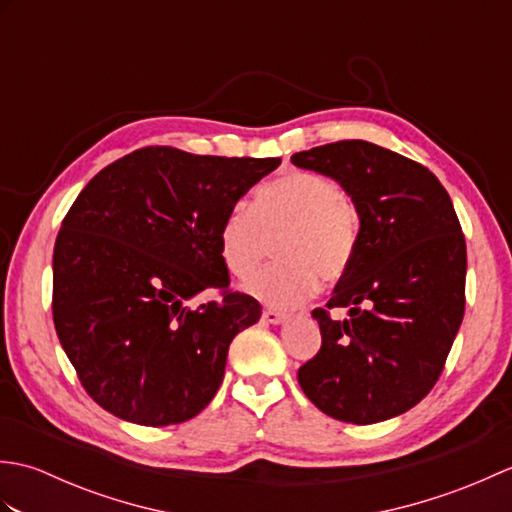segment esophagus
<instances>
[{"instance_id":"esophagus-1","label":"esophagus","mask_w":512,"mask_h":512,"mask_svg":"<svg viewBox=\"0 0 512 512\" xmlns=\"http://www.w3.org/2000/svg\"><path fill=\"white\" fill-rule=\"evenodd\" d=\"M262 319L266 321V323H273V325H279V323H284L286 319H288V314L286 312H279V310H264L262 312Z\"/></svg>"}]
</instances>
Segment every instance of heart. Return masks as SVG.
<instances>
[{
  "instance_id": "heart-1",
  "label": "heart",
  "mask_w": 512,
  "mask_h": 512,
  "mask_svg": "<svg viewBox=\"0 0 512 512\" xmlns=\"http://www.w3.org/2000/svg\"><path fill=\"white\" fill-rule=\"evenodd\" d=\"M358 220L339 184L312 171H288L255 193L253 209L235 204L224 215L217 246L224 268L237 279L255 275L268 257L277 264L244 284L250 297L275 308L306 303L323 281H336L356 250Z\"/></svg>"
}]
</instances>
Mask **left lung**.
Wrapping results in <instances>:
<instances>
[{
	"mask_svg": "<svg viewBox=\"0 0 512 512\" xmlns=\"http://www.w3.org/2000/svg\"><path fill=\"white\" fill-rule=\"evenodd\" d=\"M290 160L339 182L361 222L334 297L312 312L321 350L299 367V385L336 420L396 418L436 385L464 317L466 242L453 202L427 167L367 140ZM332 307L348 319L334 322Z\"/></svg>",
	"mask_w": 512,
	"mask_h": 512,
	"instance_id": "8db88e82",
	"label": "left lung"
}]
</instances>
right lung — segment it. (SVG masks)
<instances>
[{"mask_svg": "<svg viewBox=\"0 0 512 512\" xmlns=\"http://www.w3.org/2000/svg\"><path fill=\"white\" fill-rule=\"evenodd\" d=\"M279 158L136 149L85 184L52 257V317L94 402L127 422L191 420L222 385L228 345L262 306L228 290L217 233ZM223 297L191 309L204 289Z\"/></svg>", "mask_w": 512, "mask_h": 512, "instance_id": "add662e5", "label": "right lung"}]
</instances>
